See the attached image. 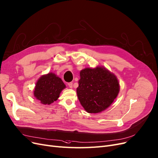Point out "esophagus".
I'll use <instances>...</instances> for the list:
<instances>
[{
	"instance_id": "1",
	"label": "esophagus",
	"mask_w": 158,
	"mask_h": 158,
	"mask_svg": "<svg viewBox=\"0 0 158 158\" xmlns=\"http://www.w3.org/2000/svg\"><path fill=\"white\" fill-rule=\"evenodd\" d=\"M68 86H69V88H72V86H73V83H72V82H70V83H68Z\"/></svg>"
}]
</instances>
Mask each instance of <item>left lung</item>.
<instances>
[{
  "label": "left lung",
  "mask_w": 158,
  "mask_h": 158,
  "mask_svg": "<svg viewBox=\"0 0 158 158\" xmlns=\"http://www.w3.org/2000/svg\"><path fill=\"white\" fill-rule=\"evenodd\" d=\"M77 93L88 113H99L111 104L118 96L119 85L115 75L104 68L81 71Z\"/></svg>",
  "instance_id": "left-lung-1"
}]
</instances>
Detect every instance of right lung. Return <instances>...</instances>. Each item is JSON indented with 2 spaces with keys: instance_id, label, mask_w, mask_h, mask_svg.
Returning <instances> with one entry per match:
<instances>
[{
  "instance_id": "right-lung-1",
  "label": "right lung",
  "mask_w": 158,
  "mask_h": 158,
  "mask_svg": "<svg viewBox=\"0 0 158 158\" xmlns=\"http://www.w3.org/2000/svg\"><path fill=\"white\" fill-rule=\"evenodd\" d=\"M65 85L62 80L52 73L42 76L36 84L34 96L43 104H50L57 100Z\"/></svg>"
}]
</instances>
